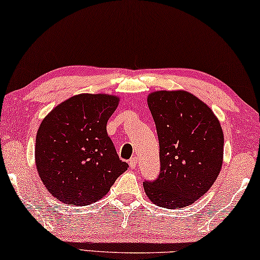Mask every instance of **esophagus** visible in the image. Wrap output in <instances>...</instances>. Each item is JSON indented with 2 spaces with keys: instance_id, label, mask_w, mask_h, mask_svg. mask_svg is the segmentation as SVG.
<instances>
[{
  "instance_id": "esophagus-1",
  "label": "esophagus",
  "mask_w": 260,
  "mask_h": 260,
  "mask_svg": "<svg viewBox=\"0 0 260 260\" xmlns=\"http://www.w3.org/2000/svg\"><path fill=\"white\" fill-rule=\"evenodd\" d=\"M137 162H138V158H137V157H133V158H131L130 161H129V166H130V168H131V169L136 168Z\"/></svg>"
}]
</instances>
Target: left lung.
<instances>
[{
	"mask_svg": "<svg viewBox=\"0 0 260 260\" xmlns=\"http://www.w3.org/2000/svg\"><path fill=\"white\" fill-rule=\"evenodd\" d=\"M159 143L161 170L143 183L159 207L194 204L213 186L221 170L223 133L214 113L187 91H156L148 95Z\"/></svg>",
	"mask_w": 260,
	"mask_h": 260,
	"instance_id": "left-lung-1",
	"label": "left lung"
}]
</instances>
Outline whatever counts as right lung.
Returning a JSON list of instances; mask_svg holds the SVG:
<instances>
[{
    "label": "right lung",
    "instance_id": "right-lung-1",
    "mask_svg": "<svg viewBox=\"0 0 260 260\" xmlns=\"http://www.w3.org/2000/svg\"><path fill=\"white\" fill-rule=\"evenodd\" d=\"M118 103L119 98L111 94H77L55 106L41 122L35 165L56 200L70 206L101 200L129 168L106 133Z\"/></svg>",
    "mask_w": 260,
    "mask_h": 260
}]
</instances>
